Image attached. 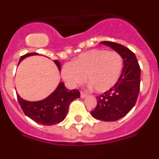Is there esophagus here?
Listing matches in <instances>:
<instances>
[{
  "label": "esophagus",
  "mask_w": 159,
  "mask_h": 159,
  "mask_svg": "<svg viewBox=\"0 0 159 159\" xmlns=\"http://www.w3.org/2000/svg\"><path fill=\"white\" fill-rule=\"evenodd\" d=\"M80 96H81V98H83V99H84V98H86V97L88 96V94H87V93H84V92H81Z\"/></svg>",
  "instance_id": "34e87169"
}]
</instances>
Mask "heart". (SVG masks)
I'll list each match as a JSON object with an SVG mask.
<instances>
[{
	"instance_id": "1",
	"label": "heart",
	"mask_w": 159,
	"mask_h": 159,
	"mask_svg": "<svg viewBox=\"0 0 159 159\" xmlns=\"http://www.w3.org/2000/svg\"><path fill=\"white\" fill-rule=\"evenodd\" d=\"M123 60L116 52L92 49L80 54L71 65L63 68L62 76L71 86L87 80L96 92L103 93L111 89L120 78Z\"/></svg>"
}]
</instances>
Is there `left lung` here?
Returning <instances> with one entry per match:
<instances>
[{
    "label": "left lung",
    "instance_id": "8db88e82",
    "mask_svg": "<svg viewBox=\"0 0 159 159\" xmlns=\"http://www.w3.org/2000/svg\"><path fill=\"white\" fill-rule=\"evenodd\" d=\"M100 43L120 54L123 60V67L117 84L96 97V107L91 113L97 119L113 122L126 116L135 105L139 93L141 69L135 55L129 48L111 41Z\"/></svg>",
    "mask_w": 159,
    "mask_h": 159
}]
</instances>
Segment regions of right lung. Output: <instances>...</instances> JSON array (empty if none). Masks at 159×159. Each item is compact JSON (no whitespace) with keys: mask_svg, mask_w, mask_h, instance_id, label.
<instances>
[{"mask_svg":"<svg viewBox=\"0 0 159 159\" xmlns=\"http://www.w3.org/2000/svg\"><path fill=\"white\" fill-rule=\"evenodd\" d=\"M36 52L27 53L20 58V62L31 56H37ZM60 71V63L58 60H53ZM18 102L24 113L33 121L42 125H54L62 122L65 119L68 111L69 105L73 100L80 97L79 90H68L64 84L60 82L57 89L43 100L31 102L22 99L16 94Z\"/></svg>","mask_w":159,"mask_h":159,"instance_id":"right-lung-1","label":"right lung"}]
</instances>
